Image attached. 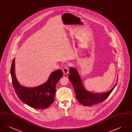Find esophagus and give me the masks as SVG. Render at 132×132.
Returning <instances> with one entry per match:
<instances>
[{
    "mask_svg": "<svg viewBox=\"0 0 132 132\" xmlns=\"http://www.w3.org/2000/svg\"><path fill=\"white\" fill-rule=\"evenodd\" d=\"M69 68L68 66H66L64 68H63V73L65 74H68V72H69Z\"/></svg>",
    "mask_w": 132,
    "mask_h": 132,
    "instance_id": "obj_1",
    "label": "esophagus"
}]
</instances>
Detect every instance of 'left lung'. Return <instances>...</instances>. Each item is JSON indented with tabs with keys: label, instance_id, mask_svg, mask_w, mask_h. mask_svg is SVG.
Wrapping results in <instances>:
<instances>
[{
	"label": "left lung",
	"instance_id": "left-lung-1",
	"mask_svg": "<svg viewBox=\"0 0 132 132\" xmlns=\"http://www.w3.org/2000/svg\"><path fill=\"white\" fill-rule=\"evenodd\" d=\"M69 73V80L73 86L76 98L79 102L84 106H91L105 100L116 85V84L110 90L106 93L97 94L89 93L84 88L81 79L75 68H70Z\"/></svg>",
	"mask_w": 132,
	"mask_h": 132
}]
</instances>
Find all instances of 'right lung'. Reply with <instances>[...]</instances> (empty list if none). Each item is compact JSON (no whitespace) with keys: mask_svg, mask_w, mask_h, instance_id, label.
I'll return each instance as SVG.
<instances>
[{"mask_svg":"<svg viewBox=\"0 0 132 132\" xmlns=\"http://www.w3.org/2000/svg\"><path fill=\"white\" fill-rule=\"evenodd\" d=\"M15 58L13 59L10 73L14 90L19 99L29 106L38 109L50 106L54 101L57 82L62 77L61 70L52 72L48 81L38 87L26 88L20 85L15 75Z\"/></svg>","mask_w":132,"mask_h":132,"instance_id":"obj_1","label":"right lung"}]
</instances>
